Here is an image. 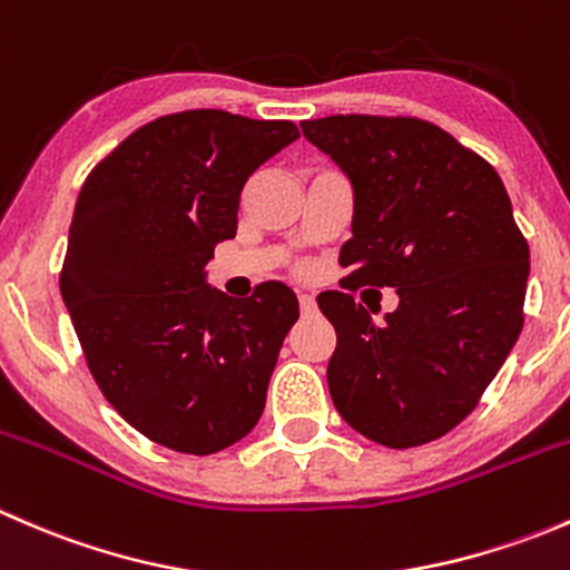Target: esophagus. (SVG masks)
<instances>
[{"label": "esophagus", "mask_w": 570, "mask_h": 570, "mask_svg": "<svg viewBox=\"0 0 570 570\" xmlns=\"http://www.w3.org/2000/svg\"><path fill=\"white\" fill-rule=\"evenodd\" d=\"M297 303H301V314H306V317H308V314L317 312V301H314L312 295H301V297H297Z\"/></svg>", "instance_id": "1"}]
</instances>
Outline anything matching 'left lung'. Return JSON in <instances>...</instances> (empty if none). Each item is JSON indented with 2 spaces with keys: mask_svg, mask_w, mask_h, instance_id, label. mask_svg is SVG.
Returning <instances> with one entry per match:
<instances>
[{
  "mask_svg": "<svg viewBox=\"0 0 570 570\" xmlns=\"http://www.w3.org/2000/svg\"><path fill=\"white\" fill-rule=\"evenodd\" d=\"M301 126L353 181L342 286L400 295L383 325L347 292L317 297L336 327L333 405L389 450L441 439L474 411L524 327L530 245L508 189L430 120L331 115Z\"/></svg>",
  "mask_w": 570,
  "mask_h": 570,
  "instance_id": "1",
  "label": "left lung"
}]
</instances>
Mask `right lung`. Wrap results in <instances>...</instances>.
Instances as JSON below:
<instances>
[{"label":"right lung","instance_id":"right-lung-1","mask_svg":"<svg viewBox=\"0 0 570 570\" xmlns=\"http://www.w3.org/2000/svg\"><path fill=\"white\" fill-rule=\"evenodd\" d=\"M297 137L292 120L187 109L131 131L85 178L62 301L101 394L154 444L212 455L262 416L297 297L275 281L228 297L204 267L237 234L245 181Z\"/></svg>","mask_w":570,"mask_h":570}]
</instances>
